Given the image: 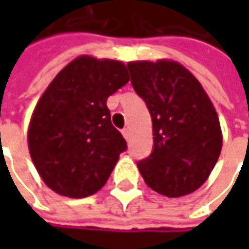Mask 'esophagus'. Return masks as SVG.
Segmentation results:
<instances>
[{
  "label": "esophagus",
  "mask_w": 249,
  "mask_h": 249,
  "mask_svg": "<svg viewBox=\"0 0 249 249\" xmlns=\"http://www.w3.org/2000/svg\"><path fill=\"white\" fill-rule=\"evenodd\" d=\"M122 134H123V137L126 140H129L130 139V130L129 127H124V129L122 130Z\"/></svg>",
  "instance_id": "obj_1"
}]
</instances>
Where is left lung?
Returning <instances> with one entry per match:
<instances>
[{
    "mask_svg": "<svg viewBox=\"0 0 249 249\" xmlns=\"http://www.w3.org/2000/svg\"><path fill=\"white\" fill-rule=\"evenodd\" d=\"M127 69L152 119V151L137 162L144 181L170 198L196 191L222 149L220 123L209 97L180 63L129 62Z\"/></svg>",
    "mask_w": 249,
    "mask_h": 249,
    "instance_id": "left-lung-1",
    "label": "left lung"
}]
</instances>
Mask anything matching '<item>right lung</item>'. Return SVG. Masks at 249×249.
I'll return each mask as SVG.
<instances>
[{
	"instance_id": "obj_1",
	"label": "right lung",
	"mask_w": 249,
	"mask_h": 249,
	"mask_svg": "<svg viewBox=\"0 0 249 249\" xmlns=\"http://www.w3.org/2000/svg\"><path fill=\"white\" fill-rule=\"evenodd\" d=\"M129 80L122 62L80 56L44 91L27 141L38 175L55 193L84 198L109 178L127 142L110 122L107 100Z\"/></svg>"
}]
</instances>
